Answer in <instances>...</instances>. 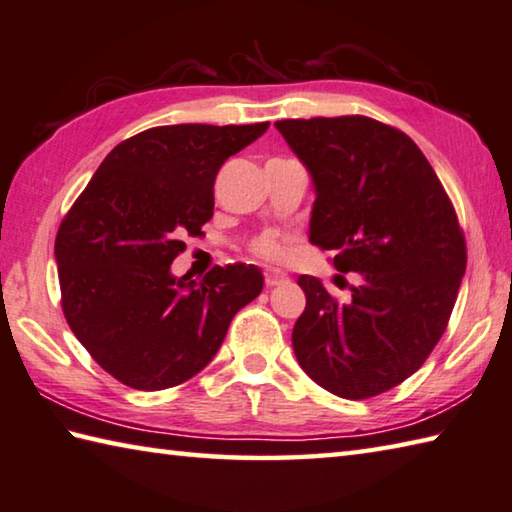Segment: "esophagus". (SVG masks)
<instances>
[{"instance_id":"esophagus-1","label":"esophagus","mask_w":512,"mask_h":512,"mask_svg":"<svg viewBox=\"0 0 512 512\" xmlns=\"http://www.w3.org/2000/svg\"><path fill=\"white\" fill-rule=\"evenodd\" d=\"M264 282H266L268 288H273V286H280V284L288 282V277H286V273L275 271V268H271V271L264 273Z\"/></svg>"}]
</instances>
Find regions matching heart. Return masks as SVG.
I'll list each match as a JSON object with an SVG mask.
<instances>
[{
	"mask_svg": "<svg viewBox=\"0 0 512 512\" xmlns=\"http://www.w3.org/2000/svg\"><path fill=\"white\" fill-rule=\"evenodd\" d=\"M253 253L262 259H280L284 255V248L273 237H259L253 241Z\"/></svg>",
	"mask_w": 512,
	"mask_h": 512,
	"instance_id": "obj_1",
	"label": "heart"
}]
</instances>
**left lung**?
<instances>
[{"instance_id":"obj_1","label":"left lung","mask_w":512,"mask_h":512,"mask_svg":"<svg viewBox=\"0 0 512 512\" xmlns=\"http://www.w3.org/2000/svg\"><path fill=\"white\" fill-rule=\"evenodd\" d=\"M315 185L309 239L358 273L347 300L300 275V367L340 398L401 385L448 327L466 273V237L439 176L410 136L367 116L277 120ZM340 277V275H336Z\"/></svg>"}]
</instances>
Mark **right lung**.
Masks as SVG:
<instances>
[{
  "mask_svg": "<svg viewBox=\"0 0 512 512\" xmlns=\"http://www.w3.org/2000/svg\"><path fill=\"white\" fill-rule=\"evenodd\" d=\"M271 123L165 125L107 154L62 219L55 262L62 311L91 358L143 392L181 385L215 358L230 320L262 293L255 266L174 277L185 235H203L215 179Z\"/></svg>",
  "mask_w": 512,
  "mask_h": 512,
  "instance_id": "obj_1",
  "label": "right lung"
}]
</instances>
